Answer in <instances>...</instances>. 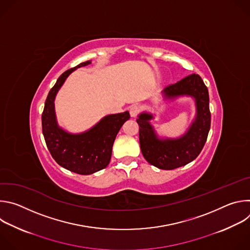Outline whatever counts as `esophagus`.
Wrapping results in <instances>:
<instances>
[{"label":"esophagus","mask_w":250,"mask_h":250,"mask_svg":"<svg viewBox=\"0 0 250 250\" xmlns=\"http://www.w3.org/2000/svg\"><path fill=\"white\" fill-rule=\"evenodd\" d=\"M139 111H140V109H139V106H138L137 104H133V105H131V106H130V109H129L130 117H132V118L136 117V116L138 115Z\"/></svg>","instance_id":"34e87169"}]
</instances>
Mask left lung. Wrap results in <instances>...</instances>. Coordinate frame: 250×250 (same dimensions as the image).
<instances>
[{"label": "left lung", "instance_id": "obj_1", "mask_svg": "<svg viewBox=\"0 0 250 250\" xmlns=\"http://www.w3.org/2000/svg\"><path fill=\"white\" fill-rule=\"evenodd\" d=\"M165 100L189 96L194 98L196 118L188 130L177 138H160L150 124L153 116L141 113L136 120L139 125V145L144 157L151 165L172 170L184 166L202 151L210 127L208 91L198 74H191L162 91Z\"/></svg>", "mask_w": 250, "mask_h": 250}]
</instances>
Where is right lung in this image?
Segmentation results:
<instances>
[{
  "label": "right lung",
  "instance_id": "1",
  "mask_svg": "<svg viewBox=\"0 0 250 250\" xmlns=\"http://www.w3.org/2000/svg\"><path fill=\"white\" fill-rule=\"evenodd\" d=\"M90 63L91 60L82 62L57 79L48 93L42 117V133L51 156L63 168L81 175L93 174L109 165L116 136L130 118L128 112L105 116L82 133H70L58 125L54 110L57 92L74 70Z\"/></svg>",
  "mask_w": 250,
  "mask_h": 250
}]
</instances>
